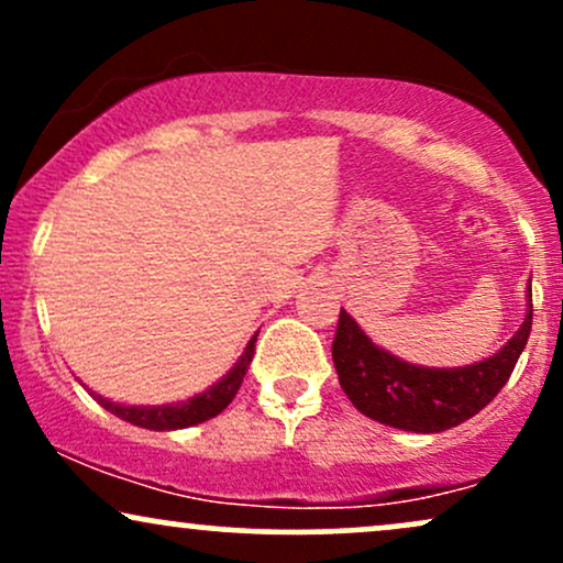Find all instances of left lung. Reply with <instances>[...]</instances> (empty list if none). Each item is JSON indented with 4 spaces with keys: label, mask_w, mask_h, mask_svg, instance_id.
<instances>
[{
    "label": "left lung",
    "mask_w": 563,
    "mask_h": 563,
    "mask_svg": "<svg viewBox=\"0 0 563 563\" xmlns=\"http://www.w3.org/2000/svg\"><path fill=\"white\" fill-rule=\"evenodd\" d=\"M532 301V294H527ZM532 331V303L521 328L493 357L463 367H421L373 344L341 309L333 339V365L341 389L373 421L391 429L437 434L474 418L506 386Z\"/></svg>",
    "instance_id": "obj_1"
}]
</instances>
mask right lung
<instances>
[{"label":"right lung","instance_id":"right-lung-1","mask_svg":"<svg viewBox=\"0 0 563 563\" xmlns=\"http://www.w3.org/2000/svg\"><path fill=\"white\" fill-rule=\"evenodd\" d=\"M254 339L249 341L245 352L241 354L235 367L224 376L219 384L206 389L203 394H196V397L185 399V402H169V405H119L111 402V399L100 397V394L89 391L92 397L106 407L108 412H113L115 418L121 421L140 426V429H151V431H174V429H187V426H196L209 421V418L219 416V412L228 407L232 399H235L238 389H241L245 371H249L251 357H254Z\"/></svg>","mask_w":563,"mask_h":563}]
</instances>
